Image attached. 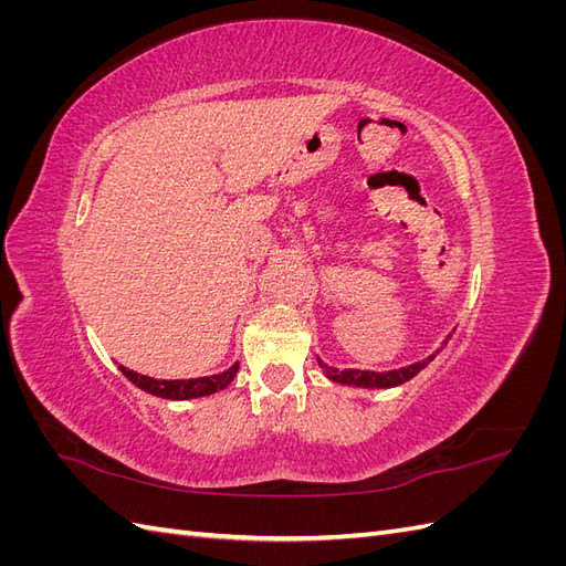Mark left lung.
<instances>
[{"label":"left lung","mask_w":566,"mask_h":566,"mask_svg":"<svg viewBox=\"0 0 566 566\" xmlns=\"http://www.w3.org/2000/svg\"><path fill=\"white\" fill-rule=\"evenodd\" d=\"M443 345H447V339H443ZM434 358L427 356L424 361H418L413 366H406V368H399V370H387V373H375V370H354V368H347V370H337V368H331L325 366L323 361H318V366L323 368V373L328 375V378L333 382H339V385H352V387H397V385H403L406 380L416 378V375L430 364Z\"/></svg>","instance_id":"8db88e82"}]
</instances>
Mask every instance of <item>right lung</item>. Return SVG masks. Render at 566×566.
I'll return each instance as SVG.
<instances>
[{
  "instance_id": "right-lung-1",
  "label": "right lung",
  "mask_w": 566,
  "mask_h": 566,
  "mask_svg": "<svg viewBox=\"0 0 566 566\" xmlns=\"http://www.w3.org/2000/svg\"><path fill=\"white\" fill-rule=\"evenodd\" d=\"M238 366H241V364H233L224 373L208 375V378H193V380H156V378H148V375L134 373V370H129L125 366H119V370H123V375H125L129 382H134L139 389L153 394V397L184 401V399L208 397V394H214L219 389H224L235 378Z\"/></svg>"
}]
</instances>
